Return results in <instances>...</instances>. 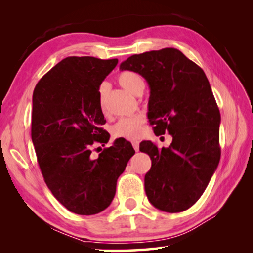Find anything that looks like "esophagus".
<instances>
[{
    "mask_svg": "<svg viewBox=\"0 0 253 253\" xmlns=\"http://www.w3.org/2000/svg\"><path fill=\"white\" fill-rule=\"evenodd\" d=\"M131 144H132V147H134L135 151L138 152V149H139V143L137 142V140H134V142H131Z\"/></svg>",
    "mask_w": 253,
    "mask_h": 253,
    "instance_id": "esophagus-1",
    "label": "esophagus"
}]
</instances>
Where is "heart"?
<instances>
[{
	"mask_svg": "<svg viewBox=\"0 0 253 253\" xmlns=\"http://www.w3.org/2000/svg\"><path fill=\"white\" fill-rule=\"evenodd\" d=\"M118 83L124 89H126L128 92L132 93V95H138L142 93L145 84L142 77L139 75L135 74L131 71H125L122 72L118 76ZM105 92L106 87L101 85L100 92H99V104L102 111L104 110V104H105ZM144 118L140 115H134V116L124 117L115 124L111 127V134L116 138H125V139H137L142 135V125H143Z\"/></svg>",
	"mask_w": 253,
	"mask_h": 253,
	"instance_id": "b5f03b06",
	"label": "heart"
}]
</instances>
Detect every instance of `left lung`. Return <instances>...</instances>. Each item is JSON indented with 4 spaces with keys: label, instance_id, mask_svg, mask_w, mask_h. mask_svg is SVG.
I'll return each instance as SVG.
<instances>
[{
    "label": "left lung",
    "instance_id": "1",
    "mask_svg": "<svg viewBox=\"0 0 253 253\" xmlns=\"http://www.w3.org/2000/svg\"><path fill=\"white\" fill-rule=\"evenodd\" d=\"M119 69L134 71L149 85L148 119L155 135L173 137L169 147L144 140L149 155L145 192L156 209L185 211L198 201L219 165L221 115L201 68L174 48L134 54Z\"/></svg>",
    "mask_w": 253,
    "mask_h": 253
}]
</instances>
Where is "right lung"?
Wrapping results in <instances>:
<instances>
[{
  "mask_svg": "<svg viewBox=\"0 0 253 253\" xmlns=\"http://www.w3.org/2000/svg\"><path fill=\"white\" fill-rule=\"evenodd\" d=\"M117 59L68 57L37 84L32 97L31 137L38 163L51 193L63 207L92 215L110 205L116 184L135 151L117 138L97 158L96 143L107 144L99 87Z\"/></svg>",
  "mask_w": 253,
  "mask_h": 253,
  "instance_id": "1",
  "label": "right lung"
}]
</instances>
